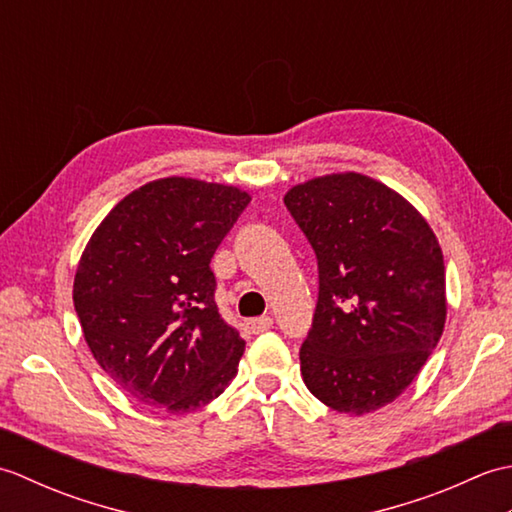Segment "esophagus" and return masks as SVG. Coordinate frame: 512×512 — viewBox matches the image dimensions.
Masks as SVG:
<instances>
[{
	"instance_id": "34e87169",
	"label": "esophagus",
	"mask_w": 512,
	"mask_h": 512,
	"mask_svg": "<svg viewBox=\"0 0 512 512\" xmlns=\"http://www.w3.org/2000/svg\"><path fill=\"white\" fill-rule=\"evenodd\" d=\"M273 328V319L270 317H257V319H248L244 321V330L248 334H262Z\"/></svg>"
}]
</instances>
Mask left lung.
I'll return each mask as SVG.
<instances>
[{
	"mask_svg": "<svg viewBox=\"0 0 512 512\" xmlns=\"http://www.w3.org/2000/svg\"><path fill=\"white\" fill-rule=\"evenodd\" d=\"M284 204L319 266L317 308L299 350L303 383L352 416L389 405L444 330L436 235L402 195L361 173L297 184Z\"/></svg>",
	"mask_w": 512,
	"mask_h": 512,
	"instance_id": "left-lung-1",
	"label": "left lung"
}]
</instances>
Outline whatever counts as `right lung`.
Returning a JSON list of instances; mask_svg holds the SVG:
<instances>
[{
  "label": "right lung",
  "mask_w": 512,
  "mask_h": 512,
  "mask_svg": "<svg viewBox=\"0 0 512 512\" xmlns=\"http://www.w3.org/2000/svg\"><path fill=\"white\" fill-rule=\"evenodd\" d=\"M246 191L162 178L118 202L85 246L74 310L105 374L169 413L209 405L237 374L244 339L215 303L211 257Z\"/></svg>",
  "instance_id": "1"
}]
</instances>
